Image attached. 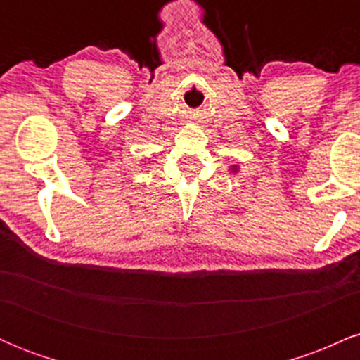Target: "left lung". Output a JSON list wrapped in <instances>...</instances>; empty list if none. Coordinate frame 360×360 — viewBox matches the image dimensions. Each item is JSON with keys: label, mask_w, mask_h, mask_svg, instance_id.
I'll return each instance as SVG.
<instances>
[{"label": "left lung", "mask_w": 360, "mask_h": 360, "mask_svg": "<svg viewBox=\"0 0 360 360\" xmlns=\"http://www.w3.org/2000/svg\"><path fill=\"white\" fill-rule=\"evenodd\" d=\"M238 169H240V167H238V164H233V166H230V172H233V174H237Z\"/></svg>", "instance_id": "left-lung-1"}]
</instances>
